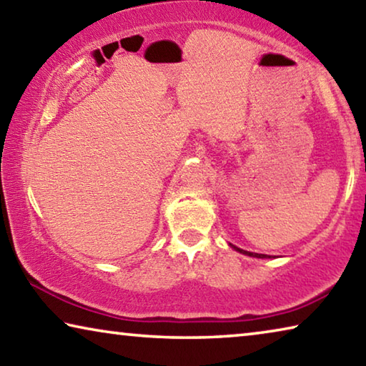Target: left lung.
Segmentation results:
<instances>
[{
  "mask_svg": "<svg viewBox=\"0 0 366 366\" xmlns=\"http://www.w3.org/2000/svg\"><path fill=\"white\" fill-rule=\"evenodd\" d=\"M229 245H231L235 252L242 253V255H247V257H253V258H271L269 255H264V253H253V252H247V250L239 249V247H235V245H232V244H229Z\"/></svg>",
  "mask_w": 366,
  "mask_h": 366,
  "instance_id": "1",
  "label": "left lung"
}]
</instances>
